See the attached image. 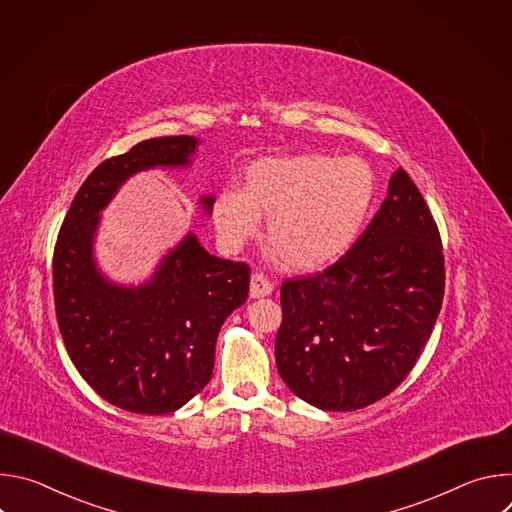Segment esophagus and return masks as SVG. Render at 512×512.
Segmentation results:
<instances>
[{
	"mask_svg": "<svg viewBox=\"0 0 512 512\" xmlns=\"http://www.w3.org/2000/svg\"><path fill=\"white\" fill-rule=\"evenodd\" d=\"M271 291H273V283L263 273H253L251 275V287H249V296L251 298L269 296Z\"/></svg>",
	"mask_w": 512,
	"mask_h": 512,
	"instance_id": "esophagus-1",
	"label": "esophagus"
}]
</instances>
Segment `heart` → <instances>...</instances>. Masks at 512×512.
<instances>
[{"instance_id":"b5f03b06","label":"heart","mask_w":512,"mask_h":512,"mask_svg":"<svg viewBox=\"0 0 512 512\" xmlns=\"http://www.w3.org/2000/svg\"><path fill=\"white\" fill-rule=\"evenodd\" d=\"M377 176L358 156L300 154L261 158L243 172V188L218 192L212 221L223 245L239 251L267 214L271 257L310 271L338 259L367 221Z\"/></svg>"}]
</instances>
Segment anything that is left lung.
<instances>
[{"instance_id": "8db88e82", "label": "left lung", "mask_w": 512, "mask_h": 512, "mask_svg": "<svg viewBox=\"0 0 512 512\" xmlns=\"http://www.w3.org/2000/svg\"><path fill=\"white\" fill-rule=\"evenodd\" d=\"M444 285L440 231L399 168L346 255L281 283L275 362L283 383L324 411H356L387 397L429 340Z\"/></svg>"}]
</instances>
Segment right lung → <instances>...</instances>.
<instances>
[{"instance_id": "right-lung-1", "label": "right lung", "mask_w": 512, "mask_h": 512, "mask_svg": "<svg viewBox=\"0 0 512 512\" xmlns=\"http://www.w3.org/2000/svg\"><path fill=\"white\" fill-rule=\"evenodd\" d=\"M190 135L145 139L99 164L72 200L52 257L54 306L66 352L111 405L164 415L206 387L216 338L249 296V265L210 255L188 235L139 287L105 279L93 259L99 212L135 172L188 166ZM210 212L212 196L200 200Z\"/></svg>"}]
</instances>
